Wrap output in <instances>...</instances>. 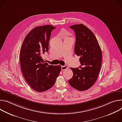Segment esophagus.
Here are the masks:
<instances>
[{"label": "esophagus", "instance_id": "34e87169", "mask_svg": "<svg viewBox=\"0 0 122 122\" xmlns=\"http://www.w3.org/2000/svg\"><path fill=\"white\" fill-rule=\"evenodd\" d=\"M68 69V67L67 66V65H64V66H61V70H65L66 69Z\"/></svg>", "mask_w": 122, "mask_h": 122}]
</instances>
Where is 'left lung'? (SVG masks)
<instances>
[{
	"label": "left lung",
	"mask_w": 122,
	"mask_h": 122,
	"mask_svg": "<svg viewBox=\"0 0 122 122\" xmlns=\"http://www.w3.org/2000/svg\"><path fill=\"white\" fill-rule=\"evenodd\" d=\"M76 34L75 53L79 56L81 66L71 68L73 76L69 84L80 91L90 89L96 82L100 70L102 54L98 42L93 32L83 24L71 25Z\"/></svg>",
	"instance_id": "obj_1"
}]
</instances>
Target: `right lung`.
Segmentation results:
<instances>
[{"label": "right lung", "mask_w": 122, "mask_h": 122, "mask_svg": "<svg viewBox=\"0 0 122 122\" xmlns=\"http://www.w3.org/2000/svg\"><path fill=\"white\" fill-rule=\"evenodd\" d=\"M56 28L44 25L33 29L25 36L20 51L23 75L32 89L43 92L53 86L61 71V66L49 65L42 55L48 52L51 31Z\"/></svg>", "instance_id": "right-lung-1"}]
</instances>
